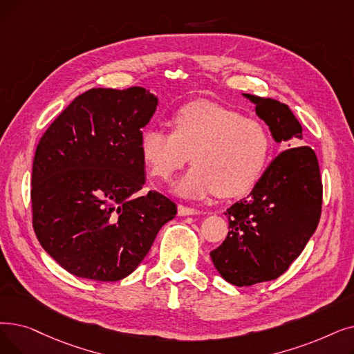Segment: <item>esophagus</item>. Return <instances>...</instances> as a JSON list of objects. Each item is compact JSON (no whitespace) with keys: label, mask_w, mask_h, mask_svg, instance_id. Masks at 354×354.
<instances>
[{"label":"esophagus","mask_w":354,"mask_h":354,"mask_svg":"<svg viewBox=\"0 0 354 354\" xmlns=\"http://www.w3.org/2000/svg\"><path fill=\"white\" fill-rule=\"evenodd\" d=\"M196 214H201V211L185 207V205H178V215H180V217H185V215H196Z\"/></svg>","instance_id":"esophagus-1"}]
</instances>
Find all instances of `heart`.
I'll return each mask as SVG.
<instances>
[{
  "label": "heart",
  "instance_id": "heart-1",
  "mask_svg": "<svg viewBox=\"0 0 354 354\" xmlns=\"http://www.w3.org/2000/svg\"><path fill=\"white\" fill-rule=\"evenodd\" d=\"M172 127L174 131L147 129L140 153L150 174L165 180L191 158L194 166L174 185L178 195L237 196L262 175L270 151V137L262 122L218 104L194 101L174 114Z\"/></svg>",
  "mask_w": 354,
  "mask_h": 354
}]
</instances>
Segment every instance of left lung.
Here are the masks:
<instances>
[{"label": "left lung", "mask_w": 354, "mask_h": 354, "mask_svg": "<svg viewBox=\"0 0 354 354\" xmlns=\"http://www.w3.org/2000/svg\"><path fill=\"white\" fill-rule=\"evenodd\" d=\"M256 105V114L266 122L283 150L266 167L248 198L224 214L228 234L209 253L221 278L236 286L272 281L288 270L317 230L322 183L315 151L297 146L302 126L286 104L272 98L243 94Z\"/></svg>", "instance_id": "8db88e82"}]
</instances>
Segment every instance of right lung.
<instances>
[{
  "label": "right lung",
  "instance_id": "right-lung-1",
  "mask_svg": "<svg viewBox=\"0 0 354 354\" xmlns=\"http://www.w3.org/2000/svg\"><path fill=\"white\" fill-rule=\"evenodd\" d=\"M149 89L92 88L46 130L33 160V228L78 278L115 282L149 253L176 205L146 183L142 131L158 109Z\"/></svg>",
  "mask_w": 354,
  "mask_h": 354
}]
</instances>
